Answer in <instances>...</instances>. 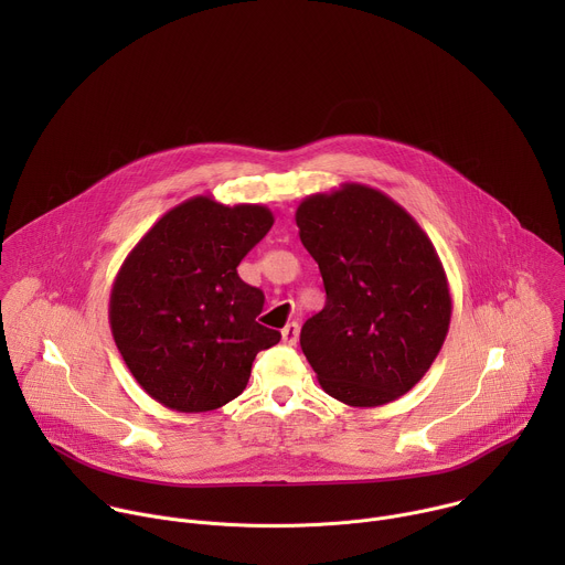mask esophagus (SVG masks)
Returning a JSON list of instances; mask_svg holds the SVG:
<instances>
[{
    "instance_id": "1",
    "label": "esophagus",
    "mask_w": 565,
    "mask_h": 565,
    "mask_svg": "<svg viewBox=\"0 0 565 565\" xmlns=\"http://www.w3.org/2000/svg\"><path fill=\"white\" fill-rule=\"evenodd\" d=\"M297 340H299V324H295V321H292V324H286L281 329V342L288 344V347H295Z\"/></svg>"
}]
</instances>
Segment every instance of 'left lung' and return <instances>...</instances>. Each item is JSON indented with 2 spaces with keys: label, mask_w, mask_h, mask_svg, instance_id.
Listing matches in <instances>:
<instances>
[{
  "label": "left lung",
  "mask_w": 565,
  "mask_h": 565,
  "mask_svg": "<svg viewBox=\"0 0 565 565\" xmlns=\"http://www.w3.org/2000/svg\"><path fill=\"white\" fill-rule=\"evenodd\" d=\"M295 221L327 288L324 308L299 335L321 388L349 407L405 395L434 364L451 321L431 238L405 207L362 183L306 196Z\"/></svg>",
  "instance_id": "1"
}]
</instances>
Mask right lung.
Returning a JSON list of instances; mask_svg holds the SVG:
<instances>
[{"label":"right lung","mask_w":565,"mask_h":565,"mask_svg":"<svg viewBox=\"0 0 565 565\" xmlns=\"http://www.w3.org/2000/svg\"><path fill=\"white\" fill-rule=\"evenodd\" d=\"M275 216L266 205L192 196L160 216L122 262L109 295L114 342L149 397L203 414L244 393L259 351L281 340L257 321L264 292L241 264Z\"/></svg>","instance_id":"1"}]
</instances>
